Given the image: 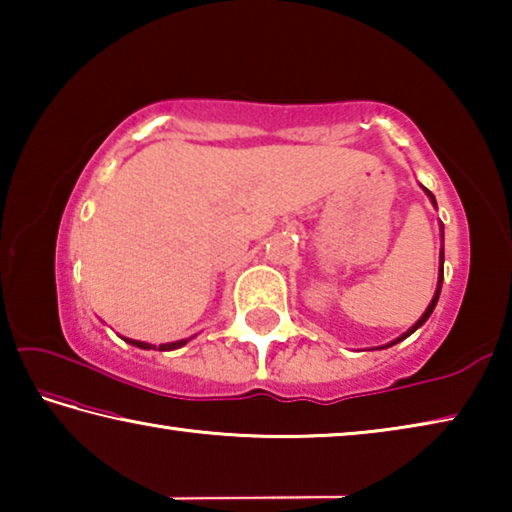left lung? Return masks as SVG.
I'll return each instance as SVG.
<instances>
[{"label": "left lung", "mask_w": 512, "mask_h": 512, "mask_svg": "<svg viewBox=\"0 0 512 512\" xmlns=\"http://www.w3.org/2000/svg\"><path fill=\"white\" fill-rule=\"evenodd\" d=\"M424 189V194L429 196V201H431V205L436 207L438 210V205H436V198H433V194L429 192L427 187H422ZM440 239H445V228H443V223H440ZM443 277H445V248L440 246V266H438V284H436V293H433V298H431V302H429V307L424 309V314L415 320V325H411L409 329H406V332L402 334V336H397V339H393L391 343H386V345H379V348H375V350H386V348H391V345H395V343H400V341H404V339H409V336L415 332V329L418 327H422L424 323H427L429 320V316H431V311L436 309V302H438V298H440V289H443Z\"/></svg>", "instance_id": "1"}]
</instances>
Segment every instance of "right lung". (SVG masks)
Listing matches in <instances>:
<instances>
[{
    "instance_id": "add662e5",
    "label": "right lung",
    "mask_w": 512,
    "mask_h": 512,
    "mask_svg": "<svg viewBox=\"0 0 512 512\" xmlns=\"http://www.w3.org/2000/svg\"><path fill=\"white\" fill-rule=\"evenodd\" d=\"M121 339H124L126 343H131V345H135V348H140V350H155V345H151V343H146V341H135V339H126V336H121ZM189 341H192V336H189V339H180V341H173V343H162V345H158V350H160V352L178 350V348H183V345H187Z\"/></svg>"
}]
</instances>
